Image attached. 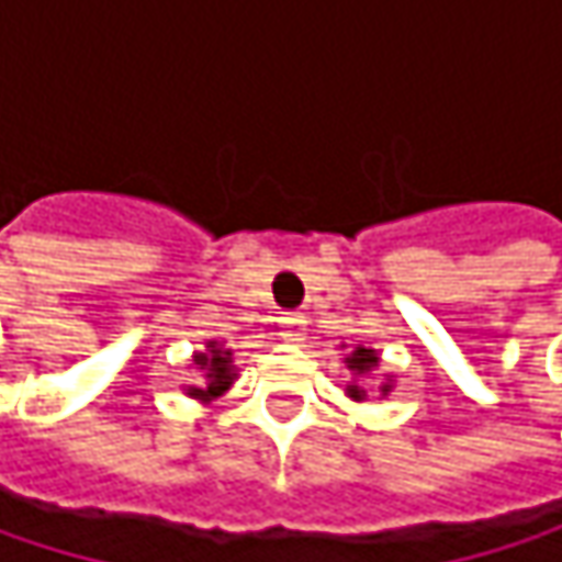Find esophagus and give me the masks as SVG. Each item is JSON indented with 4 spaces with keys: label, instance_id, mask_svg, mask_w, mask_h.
I'll use <instances>...</instances> for the list:
<instances>
[{
    "label": "esophagus",
    "instance_id": "1",
    "mask_svg": "<svg viewBox=\"0 0 562 562\" xmlns=\"http://www.w3.org/2000/svg\"><path fill=\"white\" fill-rule=\"evenodd\" d=\"M305 315L302 312H282L280 318V335L285 341H302L305 338Z\"/></svg>",
    "mask_w": 562,
    "mask_h": 562
}]
</instances>
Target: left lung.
Masks as SVG:
<instances>
[{
  "mask_svg": "<svg viewBox=\"0 0 562 562\" xmlns=\"http://www.w3.org/2000/svg\"><path fill=\"white\" fill-rule=\"evenodd\" d=\"M374 364H378V355H374L371 348H358V351L348 358V368H351V371H358V374L371 371ZM384 391H387V387H384ZM348 393H351L355 400H364V391H361V387H355V384H348Z\"/></svg>",
  "mask_w": 562,
  "mask_h": 562,
  "instance_id": "obj_1",
  "label": "left lung"
}]
</instances>
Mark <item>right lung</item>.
Listing matches in <instances>:
<instances>
[{
    "label": "right lung",
    "instance_id": "right-lung-1",
    "mask_svg": "<svg viewBox=\"0 0 562 562\" xmlns=\"http://www.w3.org/2000/svg\"><path fill=\"white\" fill-rule=\"evenodd\" d=\"M211 351L207 355H194V364H201V371H207L204 378H207V384L204 387H191V396H201V400H207V396H217L221 391H227L231 387V381H234V368H231V351H224V348H217V341H211L207 345Z\"/></svg>",
    "mask_w": 562,
    "mask_h": 562
}]
</instances>
